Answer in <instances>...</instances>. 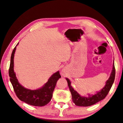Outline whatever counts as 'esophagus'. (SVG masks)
I'll use <instances>...</instances> for the list:
<instances>
[{"label": "esophagus", "instance_id": "obj_1", "mask_svg": "<svg viewBox=\"0 0 123 123\" xmlns=\"http://www.w3.org/2000/svg\"><path fill=\"white\" fill-rule=\"evenodd\" d=\"M62 74H65V71L62 70Z\"/></svg>", "mask_w": 123, "mask_h": 123}]
</instances>
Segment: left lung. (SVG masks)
<instances>
[{"mask_svg":"<svg viewBox=\"0 0 123 123\" xmlns=\"http://www.w3.org/2000/svg\"><path fill=\"white\" fill-rule=\"evenodd\" d=\"M115 77V68L114 64H113V70L112 71L111 74L109 79L106 82V85L104 86V87L100 92H98L97 94L93 95L92 96H90L89 95V97L80 96L78 93L74 90L71 86L70 80L68 78H66L69 88L70 89L71 94L73 102L77 106H89L92 105L97 103L98 102L103 100L106 97L107 94L109 93L110 89L113 85V83L114 81Z\"/></svg>","mask_w":123,"mask_h":123,"instance_id":"1","label":"left lung"}]
</instances>
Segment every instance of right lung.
I'll list each match as a JSON object with an SVG mask.
<instances>
[{"label":"right lung","instance_id":"1","mask_svg":"<svg viewBox=\"0 0 123 123\" xmlns=\"http://www.w3.org/2000/svg\"><path fill=\"white\" fill-rule=\"evenodd\" d=\"M18 44L14 48L11 54L10 64L9 69L10 80L13 86L15 93L19 99L31 105L36 106L45 105L51 100L56 82L61 77L59 72L57 71L54 74L42 88L35 90L24 88L19 83L13 70L14 54Z\"/></svg>","mask_w":123,"mask_h":123}]
</instances>
